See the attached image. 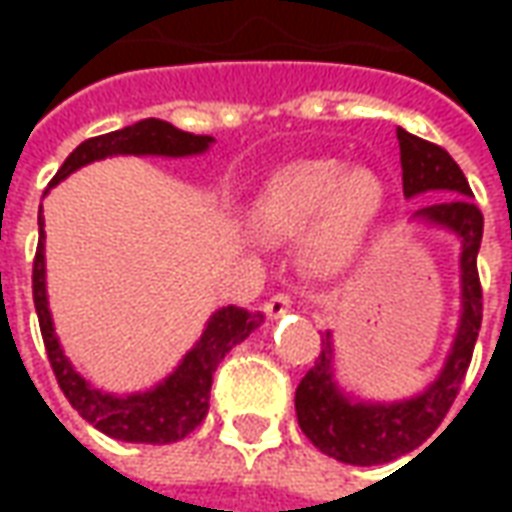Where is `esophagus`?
<instances>
[{"label":"esophagus","mask_w":512,"mask_h":512,"mask_svg":"<svg viewBox=\"0 0 512 512\" xmlns=\"http://www.w3.org/2000/svg\"><path fill=\"white\" fill-rule=\"evenodd\" d=\"M290 296L288 293H277V296H271V299L266 301V312L271 315V318H279V315H285V312L290 310Z\"/></svg>","instance_id":"esophagus-1"}]
</instances>
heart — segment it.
Masks as SVG:
<instances>
[{
    "label": "heart",
    "mask_w": 512,
    "mask_h": 512,
    "mask_svg": "<svg viewBox=\"0 0 512 512\" xmlns=\"http://www.w3.org/2000/svg\"><path fill=\"white\" fill-rule=\"evenodd\" d=\"M384 183L373 169L312 158L279 169L255 200L266 238L304 235V263L334 277L356 263L384 211Z\"/></svg>",
    "instance_id": "1"
}]
</instances>
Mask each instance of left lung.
<instances>
[{"instance_id":"8db88e82","label":"left lung","mask_w":512,"mask_h":512,"mask_svg":"<svg viewBox=\"0 0 512 512\" xmlns=\"http://www.w3.org/2000/svg\"><path fill=\"white\" fill-rule=\"evenodd\" d=\"M403 194L441 191L447 200L422 208L414 216L439 224L461 238V323L439 378L411 400L400 403H351L332 376V334L321 340V356L296 389V417L304 436L329 458L354 466L389 463L417 450L439 428L472 362L483 323V288L477 252L483 241V213L472 202L469 180L444 147L397 128Z\"/></svg>"}]
</instances>
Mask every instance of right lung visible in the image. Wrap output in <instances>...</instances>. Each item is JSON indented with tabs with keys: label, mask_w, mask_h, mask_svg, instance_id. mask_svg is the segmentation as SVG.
Wrapping results in <instances>:
<instances>
[{
	"label": "right lung",
	"mask_w": 512,
	"mask_h": 512,
	"mask_svg": "<svg viewBox=\"0 0 512 512\" xmlns=\"http://www.w3.org/2000/svg\"><path fill=\"white\" fill-rule=\"evenodd\" d=\"M213 136L189 134L180 131L172 123L147 117L134 126L109 131V134L84 139L82 145L65 158V164L57 169L49 186L60 183L90 161L106 156H197L205 153ZM38 252H35V266H32V299L38 310L40 334L43 345L49 354L51 370L57 376V384L68 397L79 414L90 425L112 436L117 441H134V444H172L189 436L191 430L200 425L208 414V400H211V384L216 367L224 359V354L233 345L244 343L249 334L263 323V312H249L241 307H222L213 312V318L205 326V332L183 356L178 370L169 378H164L156 389L139 392V395H106L84 381L73 365L65 359L60 348V340L54 334L51 323L49 299H46V257H43V213L38 211Z\"/></svg>",
	"instance_id": "1"
}]
</instances>
